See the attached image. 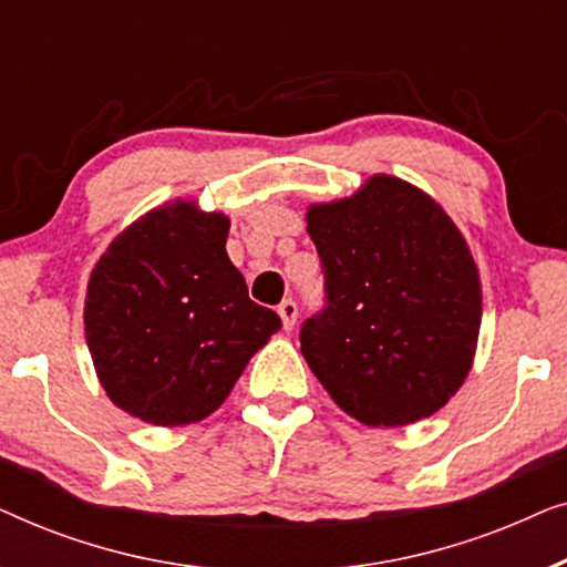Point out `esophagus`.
<instances>
[{"label":"esophagus","instance_id":"obj_1","mask_svg":"<svg viewBox=\"0 0 567 567\" xmlns=\"http://www.w3.org/2000/svg\"><path fill=\"white\" fill-rule=\"evenodd\" d=\"M278 315H281L284 330H293V324H297V315H299V309H297V301L286 299L284 305L278 307Z\"/></svg>","mask_w":567,"mask_h":567}]
</instances>
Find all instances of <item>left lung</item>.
Listing matches in <instances>:
<instances>
[{
	"instance_id": "left-lung-1",
	"label": "left lung",
	"mask_w": 567,
	"mask_h": 567,
	"mask_svg": "<svg viewBox=\"0 0 567 567\" xmlns=\"http://www.w3.org/2000/svg\"><path fill=\"white\" fill-rule=\"evenodd\" d=\"M307 231L328 307L301 328V353L336 405L371 429L439 413L477 351L483 289L444 206L394 175L309 204Z\"/></svg>"
}]
</instances>
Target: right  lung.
<instances>
[{
	"mask_svg": "<svg viewBox=\"0 0 567 567\" xmlns=\"http://www.w3.org/2000/svg\"><path fill=\"white\" fill-rule=\"evenodd\" d=\"M229 216L167 200L107 245L84 297V338L115 408L152 425L198 423L281 328L227 255Z\"/></svg>",
	"mask_w": 567,
	"mask_h": 567,
	"instance_id": "obj_1",
	"label": "right lung"
}]
</instances>
